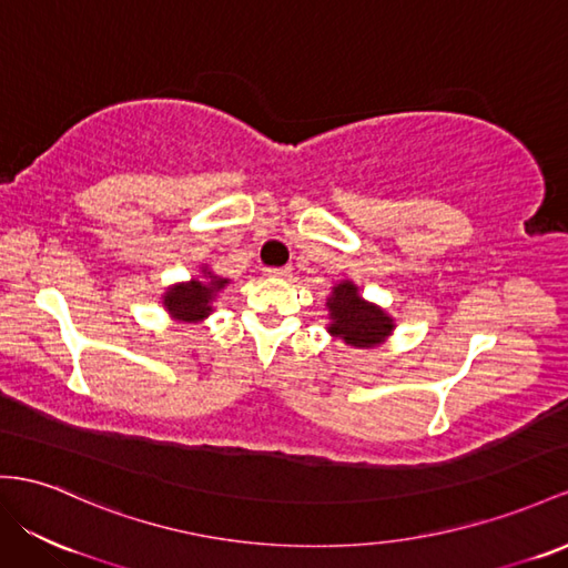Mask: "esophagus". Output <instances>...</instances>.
Masks as SVG:
<instances>
[{"mask_svg":"<svg viewBox=\"0 0 568 568\" xmlns=\"http://www.w3.org/2000/svg\"><path fill=\"white\" fill-rule=\"evenodd\" d=\"M266 275H271V278H290V275H293V268H290V266H281V268H266Z\"/></svg>","mask_w":568,"mask_h":568,"instance_id":"1","label":"esophagus"}]
</instances>
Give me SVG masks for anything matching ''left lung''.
<instances>
[{"label":"left lung","instance_id":"left-lung-1","mask_svg":"<svg viewBox=\"0 0 568 568\" xmlns=\"http://www.w3.org/2000/svg\"><path fill=\"white\" fill-rule=\"evenodd\" d=\"M328 307V333L333 338H341L345 345L369 351V347L382 345L396 324L382 307L362 300L359 290L353 281H341L333 285Z\"/></svg>","mask_w":568,"mask_h":568}]
</instances>
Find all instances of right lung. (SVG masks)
Listing matches in <instances>:
<instances>
[{
  "label": "right lung",
  "instance_id": "1",
  "mask_svg": "<svg viewBox=\"0 0 568 568\" xmlns=\"http://www.w3.org/2000/svg\"><path fill=\"white\" fill-rule=\"evenodd\" d=\"M201 278H192L186 283H178L165 290L163 307L174 322L199 324L213 312V300L230 283L213 271L203 266Z\"/></svg>",
  "mask_w": 568,
  "mask_h": 568
}]
</instances>
